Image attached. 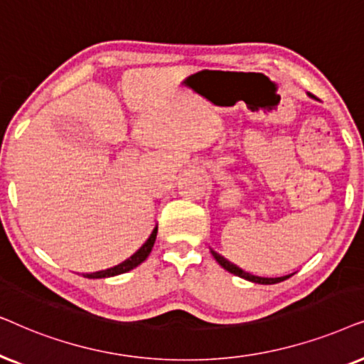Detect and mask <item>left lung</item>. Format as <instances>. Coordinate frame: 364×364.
<instances>
[{
	"instance_id": "left-lung-1",
	"label": "left lung",
	"mask_w": 364,
	"mask_h": 364,
	"mask_svg": "<svg viewBox=\"0 0 364 364\" xmlns=\"http://www.w3.org/2000/svg\"><path fill=\"white\" fill-rule=\"evenodd\" d=\"M309 96H311V98H313V95H309ZM211 253H213V256H215V259L218 261V263H220V266H223V268H225L226 271H230V273L240 276V278L248 279V281H251V283H258V284H274V283H279V281L288 279L289 276H291V274H288V276H279V278H261V276H255V274L246 273V271L238 268V266H236V264L230 263V261L223 258L221 255L215 253V251H211Z\"/></svg>"
}]
</instances>
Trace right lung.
Returning <instances> with one entry per match:
<instances>
[{
    "instance_id": "right-lung-1",
    "label": "right lung",
    "mask_w": 364,
    "mask_h": 364,
    "mask_svg": "<svg viewBox=\"0 0 364 364\" xmlns=\"http://www.w3.org/2000/svg\"><path fill=\"white\" fill-rule=\"evenodd\" d=\"M156 232H158V228H154L151 235H149V238L146 240V243H144V245L141 246V248H139L133 256H129L128 259H124L123 263H119L118 266H113V268L103 269V271H95V273H86V274H83V276H85V278H109V276H116V274L126 273V271H132L133 268H136V266L141 264L143 261L148 258V255L151 253L154 241H156Z\"/></svg>"
}]
</instances>
